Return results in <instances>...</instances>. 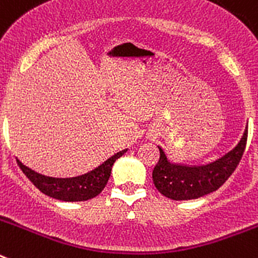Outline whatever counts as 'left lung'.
Instances as JSON below:
<instances>
[{
  "label": "left lung",
  "mask_w": 258,
  "mask_h": 258,
  "mask_svg": "<svg viewBox=\"0 0 258 258\" xmlns=\"http://www.w3.org/2000/svg\"><path fill=\"white\" fill-rule=\"evenodd\" d=\"M248 129L241 137L235 149L218 160L207 165H181L168 160L161 147L160 159L152 172L155 187L164 197L173 200H190L204 197L218 190L236 169L245 150Z\"/></svg>",
  "instance_id": "8db88e82"
}]
</instances>
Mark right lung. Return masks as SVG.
Here are the masks:
<instances>
[{
  "label": "right lung",
  "instance_id": "1",
  "mask_svg": "<svg viewBox=\"0 0 258 258\" xmlns=\"http://www.w3.org/2000/svg\"><path fill=\"white\" fill-rule=\"evenodd\" d=\"M126 151L127 150H122L109 157L108 160L104 161L102 165L95 168L92 172L72 178L46 177L32 170L18 159L17 163L22 172L28 177L29 181L47 197L63 202H84V200L93 199L102 192L109 179L113 163Z\"/></svg>",
  "mask_w": 258,
  "mask_h": 258
}]
</instances>
